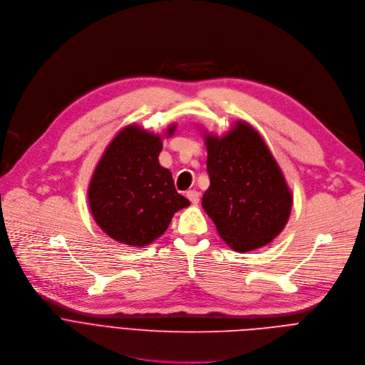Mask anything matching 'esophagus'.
<instances>
[{"mask_svg": "<svg viewBox=\"0 0 365 365\" xmlns=\"http://www.w3.org/2000/svg\"><path fill=\"white\" fill-rule=\"evenodd\" d=\"M187 198H188L192 204H198V201H200V192L195 191V190H190V191H187Z\"/></svg>", "mask_w": 365, "mask_h": 365, "instance_id": "1", "label": "esophagus"}]
</instances>
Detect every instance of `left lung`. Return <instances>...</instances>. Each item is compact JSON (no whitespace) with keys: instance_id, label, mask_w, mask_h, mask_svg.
I'll return each instance as SVG.
<instances>
[{"instance_id":"8db88e82","label":"left lung","mask_w":365,"mask_h":365,"mask_svg":"<svg viewBox=\"0 0 365 365\" xmlns=\"http://www.w3.org/2000/svg\"><path fill=\"white\" fill-rule=\"evenodd\" d=\"M210 187L201 205L236 252L269 245L284 227L292 194L262 136L237 122L222 136L205 135Z\"/></svg>"}]
</instances>
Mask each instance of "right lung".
<instances>
[{
    "label": "right lung",
    "instance_id": "obj_1",
    "mask_svg": "<svg viewBox=\"0 0 365 365\" xmlns=\"http://www.w3.org/2000/svg\"><path fill=\"white\" fill-rule=\"evenodd\" d=\"M175 126H170L171 136ZM161 136L135 125L109 143L91 180L88 197L98 226L113 240L147 246L168 229L174 212L190 205L161 167Z\"/></svg>",
    "mask_w": 365,
    "mask_h": 365
}]
</instances>
